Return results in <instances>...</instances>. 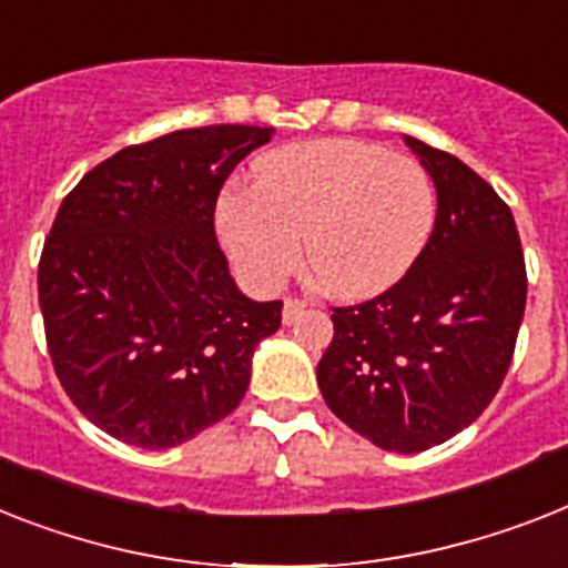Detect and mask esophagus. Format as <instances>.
<instances>
[{
	"mask_svg": "<svg viewBox=\"0 0 568 568\" xmlns=\"http://www.w3.org/2000/svg\"><path fill=\"white\" fill-rule=\"evenodd\" d=\"M303 312H306V303H303V300L288 297L283 303V321H285V324H294V321H297V317L303 315Z\"/></svg>",
	"mask_w": 568,
	"mask_h": 568,
	"instance_id": "obj_1",
	"label": "esophagus"
}]
</instances>
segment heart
I'll use <instances>...</instances> for the list:
<instances>
[{
  "mask_svg": "<svg viewBox=\"0 0 568 568\" xmlns=\"http://www.w3.org/2000/svg\"><path fill=\"white\" fill-rule=\"evenodd\" d=\"M437 189L426 165L362 140L285 145L256 165L253 186H227L215 227L239 274L274 292L306 262L347 300L388 292L426 251Z\"/></svg>",
  "mask_w": 568,
  "mask_h": 568,
  "instance_id": "heart-1",
  "label": "heart"
}]
</instances>
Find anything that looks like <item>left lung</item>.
Returning <instances> with one entry per match:
<instances>
[{
    "label": "left lung",
    "mask_w": 568,
    "mask_h": 568,
    "mask_svg": "<svg viewBox=\"0 0 568 568\" xmlns=\"http://www.w3.org/2000/svg\"><path fill=\"white\" fill-rule=\"evenodd\" d=\"M437 189L426 251L379 297L332 308L317 362L329 412L388 452H423L476 423L499 394L525 315L516 221L458 156L405 136Z\"/></svg>",
    "instance_id": "1"
}]
</instances>
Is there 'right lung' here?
I'll return each instance as SVG.
<instances>
[{"label": "right lung", "mask_w": 568, "mask_h": 568, "mask_svg": "<svg viewBox=\"0 0 568 568\" xmlns=\"http://www.w3.org/2000/svg\"><path fill=\"white\" fill-rule=\"evenodd\" d=\"M274 128L210 124L128 145L63 197L40 253L45 344L67 396L122 444L169 449L227 417L283 300L244 297L215 239L230 172Z\"/></svg>", "instance_id": "right-lung-1"}]
</instances>
